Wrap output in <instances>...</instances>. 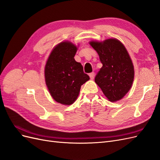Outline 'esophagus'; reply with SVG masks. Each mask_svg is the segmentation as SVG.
I'll use <instances>...</instances> for the list:
<instances>
[{
	"mask_svg": "<svg viewBox=\"0 0 160 160\" xmlns=\"http://www.w3.org/2000/svg\"><path fill=\"white\" fill-rule=\"evenodd\" d=\"M89 77H90L91 79H93L94 77H95V72H91V73H89Z\"/></svg>",
	"mask_w": 160,
	"mask_h": 160,
	"instance_id": "esophagus-1",
	"label": "esophagus"
}]
</instances>
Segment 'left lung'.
I'll return each instance as SVG.
<instances>
[{
	"mask_svg": "<svg viewBox=\"0 0 160 160\" xmlns=\"http://www.w3.org/2000/svg\"><path fill=\"white\" fill-rule=\"evenodd\" d=\"M89 43L103 64L95 77V83L110 101L120 100L129 91L134 78L133 65L126 49L116 38Z\"/></svg>",
	"mask_w": 160,
	"mask_h": 160,
	"instance_id": "8db88e82",
	"label": "left lung"
}]
</instances>
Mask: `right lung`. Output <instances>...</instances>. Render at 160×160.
Listing matches in <instances>:
<instances>
[{"label": "right lung", "instance_id": "1", "mask_svg": "<svg viewBox=\"0 0 160 160\" xmlns=\"http://www.w3.org/2000/svg\"><path fill=\"white\" fill-rule=\"evenodd\" d=\"M77 47L71 42H62L50 54L45 69L46 85L57 102L71 105L79 95L81 85L89 79L80 62L74 57Z\"/></svg>", "mask_w": 160, "mask_h": 160}]
</instances>
